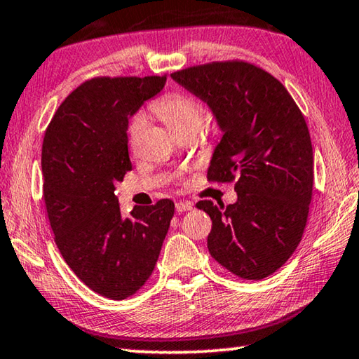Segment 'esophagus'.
Instances as JSON below:
<instances>
[{"instance_id": "34e87169", "label": "esophagus", "mask_w": 359, "mask_h": 359, "mask_svg": "<svg viewBox=\"0 0 359 359\" xmlns=\"http://www.w3.org/2000/svg\"><path fill=\"white\" fill-rule=\"evenodd\" d=\"M193 209V204L191 203H188V201H185V203H177L175 204V210L179 212V214H182V212H188V210H191Z\"/></svg>"}]
</instances>
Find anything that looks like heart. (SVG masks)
<instances>
[{"mask_svg":"<svg viewBox=\"0 0 359 359\" xmlns=\"http://www.w3.org/2000/svg\"><path fill=\"white\" fill-rule=\"evenodd\" d=\"M151 112L158 118L165 121L169 130L175 135H182L187 131L196 133L203 120V106L196 98L184 92H169L160 98H156L150 104ZM145 126V115L137 112L131 117L128 123V139L130 144H136Z\"/></svg>","mask_w":359,"mask_h":359,"instance_id":"1","label":"heart"}]
</instances>
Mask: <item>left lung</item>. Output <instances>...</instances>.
<instances>
[{"label":"left lung","instance_id":"obj_1","mask_svg":"<svg viewBox=\"0 0 359 359\" xmlns=\"http://www.w3.org/2000/svg\"><path fill=\"white\" fill-rule=\"evenodd\" d=\"M171 77L208 102L223 131L209 182H236L234 204H196L212 220V258L245 280L266 278L287 263L307 224L313 151L301 109L280 81L242 60Z\"/></svg>","mask_w":359,"mask_h":359}]
</instances>
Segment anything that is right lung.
<instances>
[{
    "label": "right lung",
    "mask_w": 359,
    "mask_h": 359,
    "mask_svg": "<svg viewBox=\"0 0 359 359\" xmlns=\"http://www.w3.org/2000/svg\"><path fill=\"white\" fill-rule=\"evenodd\" d=\"M165 83L166 74L90 79L60 104L42 142L53 239L72 272L109 299H126L149 280L174 215L171 199H160L125 218L115 196L133 168L128 117Z\"/></svg>",
    "instance_id": "1"
}]
</instances>
